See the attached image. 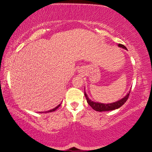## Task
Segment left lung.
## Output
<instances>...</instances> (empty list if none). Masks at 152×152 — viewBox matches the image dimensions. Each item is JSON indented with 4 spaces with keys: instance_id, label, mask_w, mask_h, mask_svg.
I'll use <instances>...</instances> for the list:
<instances>
[{
    "instance_id": "8db88e82",
    "label": "left lung",
    "mask_w": 152,
    "mask_h": 152,
    "mask_svg": "<svg viewBox=\"0 0 152 152\" xmlns=\"http://www.w3.org/2000/svg\"><path fill=\"white\" fill-rule=\"evenodd\" d=\"M118 47L124 48V49H126V47H125L124 45H121V44H118ZM129 93L130 92H129V93H127L126 96H125L124 98H123L122 99H121L118 102H114V103H107V104H105V103H96V102H92V101L88 97L86 93V92H84V94L86 98L87 102L88 104L91 105V107L94 110L98 111V112H103V111H110V110H116L119 108L120 107H121L124 103L126 102V101L128 99Z\"/></svg>"
}]
</instances>
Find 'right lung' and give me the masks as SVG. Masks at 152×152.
Here are the masks:
<instances>
[{
	"label": "right lung",
	"mask_w": 152,
	"mask_h": 152,
	"mask_svg": "<svg viewBox=\"0 0 152 152\" xmlns=\"http://www.w3.org/2000/svg\"><path fill=\"white\" fill-rule=\"evenodd\" d=\"M60 105H61V104H60V105H58V106H57V107H55V108H53V109H52V110H49V111H47V112H46V113H50V112H53V111H55V110H57V109H58V107L60 106Z\"/></svg>",
	"instance_id": "add662e5"
}]
</instances>
